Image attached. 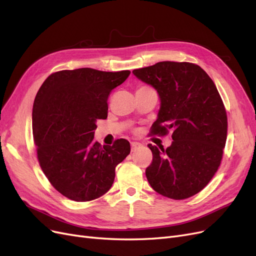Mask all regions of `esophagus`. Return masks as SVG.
Here are the masks:
<instances>
[{"label":"esophagus","instance_id":"1","mask_svg":"<svg viewBox=\"0 0 256 256\" xmlns=\"http://www.w3.org/2000/svg\"><path fill=\"white\" fill-rule=\"evenodd\" d=\"M141 146L142 145L138 143V142H132V143H131V152H134V150H138Z\"/></svg>","mask_w":256,"mask_h":256}]
</instances>
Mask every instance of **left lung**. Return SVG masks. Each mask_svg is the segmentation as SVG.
<instances>
[{
  "mask_svg": "<svg viewBox=\"0 0 256 256\" xmlns=\"http://www.w3.org/2000/svg\"><path fill=\"white\" fill-rule=\"evenodd\" d=\"M132 74L160 98L152 134L171 132L173 138L166 150L148 144L152 162L147 180L173 200L196 194L218 170L226 142L228 118L218 90L202 68L187 62H159Z\"/></svg>",
  "mask_w": 256,
  "mask_h": 256,
  "instance_id": "8db88e82",
  "label": "left lung"
}]
</instances>
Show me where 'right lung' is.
Listing matches in <instances>:
<instances>
[{
    "label": "right lung",
    "mask_w": 256,
    "mask_h": 256,
    "mask_svg": "<svg viewBox=\"0 0 256 256\" xmlns=\"http://www.w3.org/2000/svg\"><path fill=\"white\" fill-rule=\"evenodd\" d=\"M129 74L62 70L50 74L37 92L32 125L38 161L53 187L76 202L109 191L116 166L130 154L125 138L104 147L94 141L97 120L108 116V97Z\"/></svg>",
    "instance_id": "add662e5"
}]
</instances>
